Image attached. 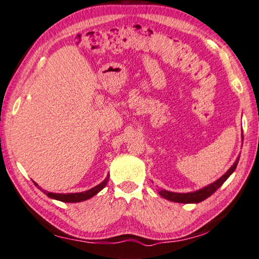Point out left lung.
Masks as SVG:
<instances>
[{"label": "left lung", "mask_w": 259, "mask_h": 259, "mask_svg": "<svg viewBox=\"0 0 259 259\" xmlns=\"http://www.w3.org/2000/svg\"><path fill=\"white\" fill-rule=\"evenodd\" d=\"M239 160H240V157L236 159V161L234 162V165L229 168V169L226 171V174L221 176L219 180H217L215 182H213L212 184H210V186L200 189V190H197L195 192H188V194H178V192L167 191L162 189V190L159 191V194L165 199H168L170 200V202H175V203L189 204V203L203 202L204 199H206L207 197H210L212 194H214V192L218 190L221 186H223L226 180H227L233 171L235 170L237 163H239Z\"/></svg>", "instance_id": "8db88e82"}]
</instances>
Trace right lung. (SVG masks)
<instances>
[{
    "mask_svg": "<svg viewBox=\"0 0 259 259\" xmlns=\"http://www.w3.org/2000/svg\"><path fill=\"white\" fill-rule=\"evenodd\" d=\"M108 179H109V175L100 184H98L97 187H94L92 189H90V190L84 191V192H76V194H53V192H48L46 190H41V188H40V190L42 191L45 195L51 197V198L61 200V202H64V203L83 202V200H86V199L91 198V197H93V196H96L98 192L102 190V189L106 187V184H107ZM35 186L38 187V184H35Z\"/></svg>",
    "mask_w": 259,
    "mask_h": 259,
    "instance_id": "right-lung-1",
    "label": "right lung"
}]
</instances>
